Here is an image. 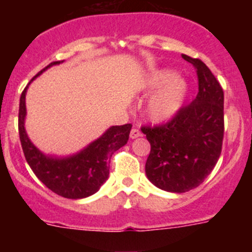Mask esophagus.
Returning a JSON list of instances; mask_svg holds the SVG:
<instances>
[{
    "mask_svg": "<svg viewBox=\"0 0 252 252\" xmlns=\"http://www.w3.org/2000/svg\"><path fill=\"white\" fill-rule=\"evenodd\" d=\"M139 136H141V132H140V130L136 127H133L132 130L130 131V137L131 139H137Z\"/></svg>",
    "mask_w": 252,
    "mask_h": 252,
    "instance_id": "1",
    "label": "esophagus"
}]
</instances>
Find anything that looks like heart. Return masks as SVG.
<instances>
[{"mask_svg":"<svg viewBox=\"0 0 252 252\" xmlns=\"http://www.w3.org/2000/svg\"><path fill=\"white\" fill-rule=\"evenodd\" d=\"M145 88L148 91L160 88L148 101L146 113L151 121L162 122L173 117L180 110L188 86L183 78L177 77L170 69H158L149 75Z\"/></svg>","mask_w":252,"mask_h":252,"instance_id":"1","label":"heart"}]
</instances>
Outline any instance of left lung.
Instances as JSON below:
<instances>
[{"label":"left lung","mask_w":252,"mask_h":252,"mask_svg":"<svg viewBox=\"0 0 252 252\" xmlns=\"http://www.w3.org/2000/svg\"><path fill=\"white\" fill-rule=\"evenodd\" d=\"M198 75V94L169 122L142 126L150 142L146 177L158 188L184 193L197 188L211 174L223 141V90L201 59L182 55Z\"/></svg>","instance_id":"obj_1"}]
</instances>
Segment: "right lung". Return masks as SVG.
<instances>
[{
    "instance_id": "right-lung-1",
    "label": "right lung",
    "mask_w": 252,
    "mask_h": 252,
    "mask_svg": "<svg viewBox=\"0 0 252 252\" xmlns=\"http://www.w3.org/2000/svg\"><path fill=\"white\" fill-rule=\"evenodd\" d=\"M62 62H53L44 70ZM31 79V81H32ZM28 87L22 91L19 108V135L24 155L31 170L50 190L69 199H81L94 194L110 175V159L115 151L127 144L132 125L112 126L106 132L91 142L79 153L66 158L48 157L30 141L25 131Z\"/></svg>"
}]
</instances>
